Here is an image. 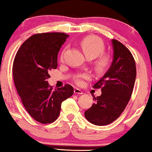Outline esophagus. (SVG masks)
Wrapping results in <instances>:
<instances>
[{
    "mask_svg": "<svg viewBox=\"0 0 152 152\" xmlns=\"http://www.w3.org/2000/svg\"><path fill=\"white\" fill-rule=\"evenodd\" d=\"M74 94H83V91L81 90H80L79 88H74Z\"/></svg>",
    "mask_w": 152,
    "mask_h": 152,
    "instance_id": "1",
    "label": "esophagus"
}]
</instances>
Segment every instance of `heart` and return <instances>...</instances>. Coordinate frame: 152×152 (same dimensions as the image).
Wrapping results in <instances>:
<instances>
[{
    "label": "heart",
    "instance_id": "b5f03b06",
    "mask_svg": "<svg viewBox=\"0 0 152 152\" xmlns=\"http://www.w3.org/2000/svg\"><path fill=\"white\" fill-rule=\"evenodd\" d=\"M81 46L83 53L88 58L92 59L97 57L95 64L99 70H104L109 66L111 62L110 56L107 54H102L105 49V46L102 39L96 36H87L81 41ZM64 53V50L61 56V59L63 58ZM88 78H90V74L88 73H84L78 75L76 78V81L78 84H81L83 79H88Z\"/></svg>",
    "mask_w": 152,
    "mask_h": 152
}]
</instances>
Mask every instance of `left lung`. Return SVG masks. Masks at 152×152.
<instances>
[{
  "mask_svg": "<svg viewBox=\"0 0 152 152\" xmlns=\"http://www.w3.org/2000/svg\"><path fill=\"white\" fill-rule=\"evenodd\" d=\"M114 58L109 70L94 88H102V95L94 97L91 107L85 111V117L97 126L112 123L125 109L135 83L136 63L130 50L117 40H111Z\"/></svg>",
  "mask_w": 152,
  "mask_h": 152,
  "instance_id": "obj_1",
  "label": "left lung"
}]
</instances>
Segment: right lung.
I'll list each match as a JSON object with an SVG mask.
<instances>
[{"label":"right lung","instance_id":"right-lung-1","mask_svg":"<svg viewBox=\"0 0 152 152\" xmlns=\"http://www.w3.org/2000/svg\"><path fill=\"white\" fill-rule=\"evenodd\" d=\"M68 37L58 32L35 34L15 56L13 74L17 92L28 113L41 124L56 121L61 103L74 94L71 85L53 90L47 81L49 71L56 69L58 51Z\"/></svg>","mask_w":152,"mask_h":152}]
</instances>
